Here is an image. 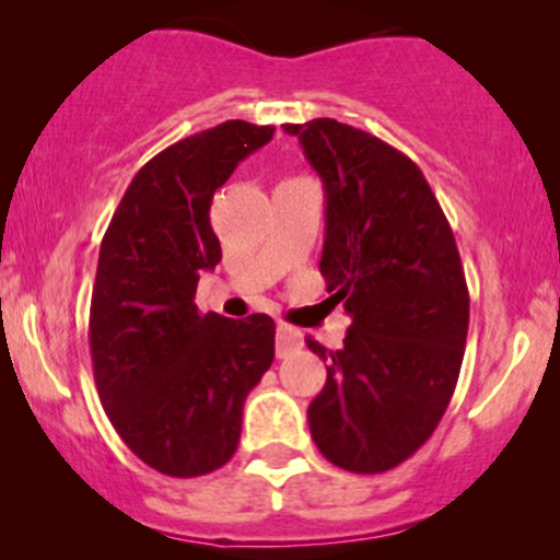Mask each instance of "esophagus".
Wrapping results in <instances>:
<instances>
[{"label":"esophagus","mask_w":560,"mask_h":560,"mask_svg":"<svg viewBox=\"0 0 560 560\" xmlns=\"http://www.w3.org/2000/svg\"><path fill=\"white\" fill-rule=\"evenodd\" d=\"M300 347H302V331L292 329V326L287 324H279V329H276V355L287 358L289 352L300 350Z\"/></svg>","instance_id":"esophagus-1"}]
</instances>
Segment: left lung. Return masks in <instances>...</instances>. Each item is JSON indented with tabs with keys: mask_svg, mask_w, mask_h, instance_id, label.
Returning <instances> with one entry per match:
<instances>
[{
	"mask_svg": "<svg viewBox=\"0 0 560 560\" xmlns=\"http://www.w3.org/2000/svg\"><path fill=\"white\" fill-rule=\"evenodd\" d=\"M324 178L320 276L352 324L307 408L313 442L352 474H382L419 450L445 416L468 334L458 244L419 165L331 118L287 124Z\"/></svg>",
	"mask_w": 560,
	"mask_h": 560,
	"instance_id": "1",
	"label": "left lung"
}]
</instances>
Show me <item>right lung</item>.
<instances>
[{
  "instance_id": "obj_1",
  "label": "right lung",
  "mask_w": 560,
  "mask_h": 560,
  "mask_svg": "<svg viewBox=\"0 0 560 560\" xmlns=\"http://www.w3.org/2000/svg\"><path fill=\"white\" fill-rule=\"evenodd\" d=\"M273 126L247 120L186 137L128 184L100 247L89 347L102 408L147 466L189 479L229 464L249 389L273 363L266 313L197 311L202 271L221 260L210 202Z\"/></svg>"
}]
</instances>
